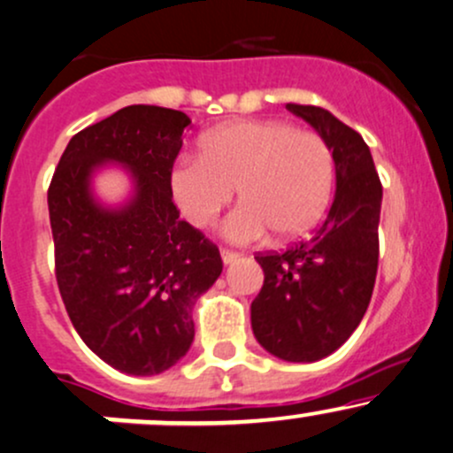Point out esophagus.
I'll return each instance as SVG.
<instances>
[{
  "mask_svg": "<svg viewBox=\"0 0 453 453\" xmlns=\"http://www.w3.org/2000/svg\"><path fill=\"white\" fill-rule=\"evenodd\" d=\"M238 257H241V253H238V251L221 250V260H223V265H232V262H236Z\"/></svg>",
  "mask_w": 453,
  "mask_h": 453,
  "instance_id": "esophagus-1",
  "label": "esophagus"
}]
</instances>
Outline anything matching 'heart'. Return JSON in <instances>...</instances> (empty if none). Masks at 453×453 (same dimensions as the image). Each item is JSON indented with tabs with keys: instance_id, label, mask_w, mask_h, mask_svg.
I'll use <instances>...</instances> for the list:
<instances>
[{
	"instance_id": "heart-1",
	"label": "heart",
	"mask_w": 453,
	"mask_h": 453,
	"mask_svg": "<svg viewBox=\"0 0 453 453\" xmlns=\"http://www.w3.org/2000/svg\"><path fill=\"white\" fill-rule=\"evenodd\" d=\"M335 158L316 131L281 120L223 124L202 139V157H182L170 182L193 226L206 227L232 202L241 206L223 223L234 242H253L268 230L280 238L310 232L329 203Z\"/></svg>"
}]
</instances>
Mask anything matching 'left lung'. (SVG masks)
Wrapping results in <instances>:
<instances>
[{"mask_svg":"<svg viewBox=\"0 0 453 453\" xmlns=\"http://www.w3.org/2000/svg\"><path fill=\"white\" fill-rule=\"evenodd\" d=\"M326 139L337 188L311 234L283 251H257L265 271L251 329L283 361H318L359 326L379 271L382 185L364 137L314 105H286Z\"/></svg>","mask_w":453,"mask_h":453,"instance_id":"obj_1","label":"left lung"}]
</instances>
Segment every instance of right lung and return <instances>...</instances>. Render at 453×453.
<instances>
[{
	"instance_id": "obj_1",
	"label": "right lung",
	"mask_w": 453,
	"mask_h": 453,
	"mask_svg": "<svg viewBox=\"0 0 453 453\" xmlns=\"http://www.w3.org/2000/svg\"><path fill=\"white\" fill-rule=\"evenodd\" d=\"M188 124L176 109L124 107L68 142L47 191L68 318L89 350L127 374H161L187 355L193 305L223 271L215 242L172 200ZM103 160L134 170L138 191L122 211L88 196V173Z\"/></svg>"
}]
</instances>
